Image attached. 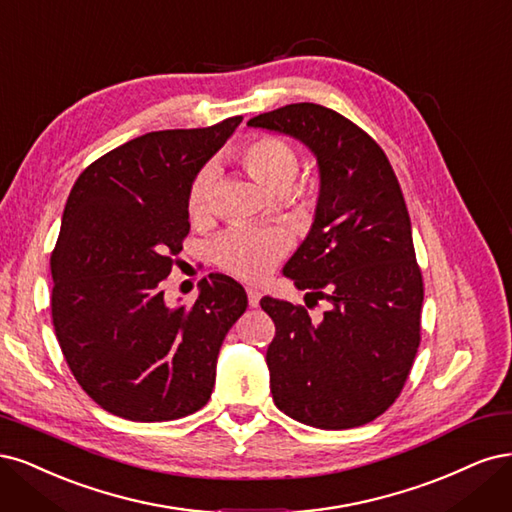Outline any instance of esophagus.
<instances>
[{
	"label": "esophagus",
	"mask_w": 512,
	"mask_h": 512,
	"mask_svg": "<svg viewBox=\"0 0 512 512\" xmlns=\"http://www.w3.org/2000/svg\"><path fill=\"white\" fill-rule=\"evenodd\" d=\"M246 295H249V306L257 308L261 300V291L257 287H246Z\"/></svg>",
	"instance_id": "1"
}]
</instances>
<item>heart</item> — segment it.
<instances>
[{
    "mask_svg": "<svg viewBox=\"0 0 512 512\" xmlns=\"http://www.w3.org/2000/svg\"><path fill=\"white\" fill-rule=\"evenodd\" d=\"M244 170L253 180L274 195L295 193L302 200L312 197V189H293L295 178L300 172L298 153L291 144L276 136H261L246 144L240 155ZM219 170L217 166H204L189 187L187 208L191 219H204L214 204V189H217ZM289 249V236L280 229H257V227H234L223 234L214 244V257L221 266L240 278L257 280L266 276L276 261Z\"/></svg>",
    "mask_w": 512,
    "mask_h": 512,
    "instance_id": "obj_1",
    "label": "heart"
}]
</instances>
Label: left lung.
<instances>
[{
    "label": "left lung",
    "instance_id": "8db88e82",
    "mask_svg": "<svg viewBox=\"0 0 512 512\" xmlns=\"http://www.w3.org/2000/svg\"><path fill=\"white\" fill-rule=\"evenodd\" d=\"M300 140L317 157L315 221L283 274L327 310L266 295L276 325L266 361L274 404L287 417L349 430L398 398L421 342L423 278L410 217L383 148L319 104H289L249 121Z\"/></svg>",
    "mask_w": 512,
    "mask_h": 512
}]
</instances>
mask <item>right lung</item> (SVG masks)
<instances>
[{
  "mask_svg": "<svg viewBox=\"0 0 512 512\" xmlns=\"http://www.w3.org/2000/svg\"><path fill=\"white\" fill-rule=\"evenodd\" d=\"M240 123L151 131L93 161L70 191L51 255L53 325L78 385L112 415L174 421L210 400L246 291L210 274L193 306H172L161 283L189 234L193 178Z\"/></svg>",
  "mask_w": 512,
  "mask_h": 512,
  "instance_id": "1",
  "label": "right lung"
}]
</instances>
